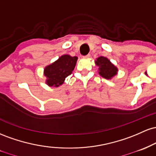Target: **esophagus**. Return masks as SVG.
Instances as JSON below:
<instances>
[{
	"mask_svg": "<svg viewBox=\"0 0 156 156\" xmlns=\"http://www.w3.org/2000/svg\"><path fill=\"white\" fill-rule=\"evenodd\" d=\"M90 57V54H88V55H85V56H84V57H85V58H89V57Z\"/></svg>",
	"mask_w": 156,
	"mask_h": 156,
	"instance_id": "34e87169",
	"label": "esophagus"
}]
</instances>
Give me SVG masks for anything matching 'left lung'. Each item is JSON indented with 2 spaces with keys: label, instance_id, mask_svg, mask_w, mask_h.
I'll return each mask as SVG.
<instances>
[{
  "label": "left lung",
  "instance_id": "1",
  "mask_svg": "<svg viewBox=\"0 0 156 156\" xmlns=\"http://www.w3.org/2000/svg\"><path fill=\"white\" fill-rule=\"evenodd\" d=\"M95 63L99 67V73L103 78L111 80L117 74L118 69L111 63V61L105 57H99L95 61Z\"/></svg>",
  "mask_w": 156,
  "mask_h": 156
}]
</instances>
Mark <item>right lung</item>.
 <instances>
[{"mask_svg": "<svg viewBox=\"0 0 156 156\" xmlns=\"http://www.w3.org/2000/svg\"><path fill=\"white\" fill-rule=\"evenodd\" d=\"M77 59V57L64 55L55 62L47 66L44 69L47 85L50 87H59L62 85L66 78L72 73Z\"/></svg>", "mask_w": 156, "mask_h": 156, "instance_id": "add662e5", "label": "right lung"}]
</instances>
